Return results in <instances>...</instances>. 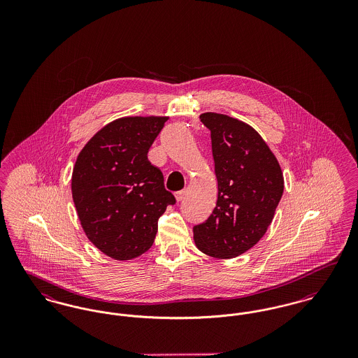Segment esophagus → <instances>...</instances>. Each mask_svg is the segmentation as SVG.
I'll list each match as a JSON object with an SVG mask.
<instances>
[{"label":"esophagus","instance_id":"obj_1","mask_svg":"<svg viewBox=\"0 0 358 358\" xmlns=\"http://www.w3.org/2000/svg\"><path fill=\"white\" fill-rule=\"evenodd\" d=\"M174 196H176V200H177V201H181V200H184V196H185V192H184V190H180V192H176V193H174Z\"/></svg>","mask_w":358,"mask_h":358}]
</instances>
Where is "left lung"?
Segmentation results:
<instances>
[{"label": "left lung", "mask_w": 358, "mask_h": 358, "mask_svg": "<svg viewBox=\"0 0 358 358\" xmlns=\"http://www.w3.org/2000/svg\"><path fill=\"white\" fill-rule=\"evenodd\" d=\"M200 120L210 130L219 193L208 220L193 227V238L206 255L231 259L264 236L283 194V173L250 124L217 113Z\"/></svg>", "instance_id": "8db88e82"}]
</instances>
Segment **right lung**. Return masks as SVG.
<instances>
[{
    "instance_id": "obj_1",
    "label": "right lung",
    "mask_w": 358,
    "mask_h": 358,
    "mask_svg": "<svg viewBox=\"0 0 358 358\" xmlns=\"http://www.w3.org/2000/svg\"><path fill=\"white\" fill-rule=\"evenodd\" d=\"M168 117H126L92 136L72 171V199L90 241L115 260L145 254L176 199L148 153Z\"/></svg>"
}]
</instances>
